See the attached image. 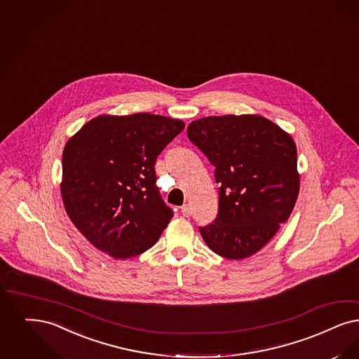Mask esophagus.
I'll use <instances>...</instances> for the list:
<instances>
[{
  "mask_svg": "<svg viewBox=\"0 0 359 359\" xmlns=\"http://www.w3.org/2000/svg\"><path fill=\"white\" fill-rule=\"evenodd\" d=\"M182 214H183L184 216H187V217L191 215V207H189L188 204H184V205L182 207Z\"/></svg>",
  "mask_w": 359,
  "mask_h": 359,
  "instance_id": "1",
  "label": "esophagus"
}]
</instances>
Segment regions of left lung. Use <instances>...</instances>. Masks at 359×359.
I'll return each mask as SVG.
<instances>
[{
    "mask_svg": "<svg viewBox=\"0 0 359 359\" xmlns=\"http://www.w3.org/2000/svg\"><path fill=\"white\" fill-rule=\"evenodd\" d=\"M188 139L215 167L219 211L201 227L220 257H252L291 215L299 194L297 145L286 130L259 115L208 116L192 121Z\"/></svg>",
    "mask_w": 359,
    "mask_h": 359,
    "instance_id": "left-lung-1",
    "label": "left lung"
}]
</instances>
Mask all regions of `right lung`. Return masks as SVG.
<instances>
[{
	"mask_svg": "<svg viewBox=\"0 0 359 359\" xmlns=\"http://www.w3.org/2000/svg\"><path fill=\"white\" fill-rule=\"evenodd\" d=\"M183 129L184 121L165 116L100 115L67 142L61 198L96 248L128 259L158 242L173 212L160 196L155 163Z\"/></svg>",
	"mask_w": 359,
	"mask_h": 359,
	"instance_id": "add662e5",
	"label": "right lung"
}]
</instances>
